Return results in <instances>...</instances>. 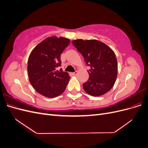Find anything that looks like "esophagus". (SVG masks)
Here are the masks:
<instances>
[{"label":"esophagus","mask_w":148,"mask_h":148,"mask_svg":"<svg viewBox=\"0 0 148 148\" xmlns=\"http://www.w3.org/2000/svg\"><path fill=\"white\" fill-rule=\"evenodd\" d=\"M77 74H78V71H75V72H73V73H72V75H75V76H76Z\"/></svg>","instance_id":"esophagus-1"}]
</instances>
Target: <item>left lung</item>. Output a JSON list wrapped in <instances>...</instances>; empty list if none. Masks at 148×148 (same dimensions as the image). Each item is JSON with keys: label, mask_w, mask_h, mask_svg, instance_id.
I'll use <instances>...</instances> for the list:
<instances>
[{"label": "left lung", "mask_w": 148, "mask_h": 148, "mask_svg": "<svg viewBox=\"0 0 148 148\" xmlns=\"http://www.w3.org/2000/svg\"><path fill=\"white\" fill-rule=\"evenodd\" d=\"M72 44L90 67L89 79L83 84L85 92L99 96L109 91L117 77V60L112 49L96 39H76Z\"/></svg>", "instance_id": "obj_1"}]
</instances>
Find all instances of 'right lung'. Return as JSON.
<instances>
[{
  "label": "right lung",
  "instance_id": "right-lung-1",
  "mask_svg": "<svg viewBox=\"0 0 148 148\" xmlns=\"http://www.w3.org/2000/svg\"><path fill=\"white\" fill-rule=\"evenodd\" d=\"M69 39L51 36L38 44L31 51L28 60L29 82L40 95L56 97L64 92L70 77L62 69L60 56L70 44Z\"/></svg>",
  "mask_w": 148,
  "mask_h": 148
}]
</instances>
